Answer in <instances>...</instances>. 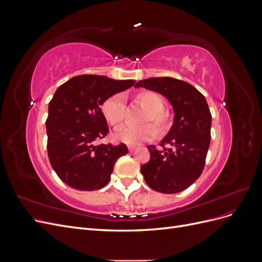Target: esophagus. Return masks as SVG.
Returning <instances> with one entry per match:
<instances>
[{
	"instance_id": "esophagus-1",
	"label": "esophagus",
	"mask_w": 262,
	"mask_h": 262,
	"mask_svg": "<svg viewBox=\"0 0 262 262\" xmlns=\"http://www.w3.org/2000/svg\"><path fill=\"white\" fill-rule=\"evenodd\" d=\"M136 147H137L136 145H129V146H128V148H129V150H130V152H133V149H134V148H136Z\"/></svg>"
}]
</instances>
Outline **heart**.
Here are the masks:
<instances>
[{
  "label": "heart",
  "instance_id": "heart-1",
  "mask_svg": "<svg viewBox=\"0 0 262 262\" xmlns=\"http://www.w3.org/2000/svg\"><path fill=\"white\" fill-rule=\"evenodd\" d=\"M136 100L146 109V113L142 118V122L146 123L140 125H122L115 133L116 140L131 145L155 138L157 129L155 126L157 125L158 130L164 131L167 128L169 121L168 115L163 109L164 100L161 95L152 91H142L136 95ZM100 110L106 121L116 128L124 119V96L120 93L110 95L101 102ZM149 122H154L156 125L149 124Z\"/></svg>",
  "mask_w": 262,
  "mask_h": 262
}]
</instances>
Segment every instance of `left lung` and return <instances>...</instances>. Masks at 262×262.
I'll use <instances>...</instances> for the list:
<instances>
[{
    "label": "left lung",
    "instance_id": "left-lung-1",
    "mask_svg": "<svg viewBox=\"0 0 262 262\" xmlns=\"http://www.w3.org/2000/svg\"><path fill=\"white\" fill-rule=\"evenodd\" d=\"M136 87L161 93L172 105L173 123L163 141V150L148 145L149 161L141 166L148 187L162 193H177L200 177L211 141L212 116L203 95L185 81L150 77ZM166 144L173 146L167 150Z\"/></svg>",
    "mask_w": 262,
    "mask_h": 262
}]
</instances>
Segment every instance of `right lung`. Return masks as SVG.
I'll use <instances>...</instances> for the list:
<instances>
[{"label": "right lung", "instance_id": "obj_1", "mask_svg": "<svg viewBox=\"0 0 262 262\" xmlns=\"http://www.w3.org/2000/svg\"><path fill=\"white\" fill-rule=\"evenodd\" d=\"M133 84V80L83 74L55 91L46 120L47 149L52 168L68 186L84 191L105 187L118 158L128 153L123 143L94 145V142L109 132L101 102Z\"/></svg>", "mask_w": 262, "mask_h": 262}]
</instances>
